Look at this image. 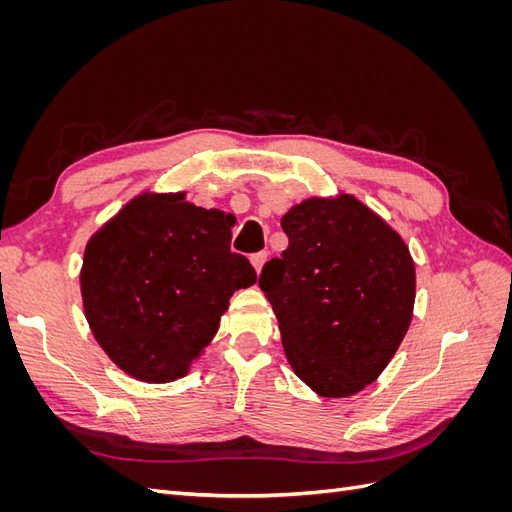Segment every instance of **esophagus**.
<instances>
[{
	"instance_id": "1",
	"label": "esophagus",
	"mask_w": 512,
	"mask_h": 512,
	"mask_svg": "<svg viewBox=\"0 0 512 512\" xmlns=\"http://www.w3.org/2000/svg\"><path fill=\"white\" fill-rule=\"evenodd\" d=\"M267 258H269V254H267V252H258V254H254V256L250 258V262H252V267L256 269V273H260V271H262V267H265Z\"/></svg>"
}]
</instances>
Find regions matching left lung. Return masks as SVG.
<instances>
[{
	"label": "left lung",
	"mask_w": 512,
	"mask_h": 512,
	"mask_svg": "<svg viewBox=\"0 0 512 512\" xmlns=\"http://www.w3.org/2000/svg\"><path fill=\"white\" fill-rule=\"evenodd\" d=\"M282 228L288 247L258 277L290 367L320 397L374 382L406 337L416 273L408 245L352 194L307 198Z\"/></svg>",
	"instance_id": "obj_1"
}]
</instances>
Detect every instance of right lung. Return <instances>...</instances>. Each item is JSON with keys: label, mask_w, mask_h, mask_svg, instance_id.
Segmentation results:
<instances>
[{"label": "right lung", "mask_w": 512, "mask_h": 512, "mask_svg": "<svg viewBox=\"0 0 512 512\" xmlns=\"http://www.w3.org/2000/svg\"><path fill=\"white\" fill-rule=\"evenodd\" d=\"M235 224L185 192H143L91 235L81 269L83 309L100 348L143 382L190 371L220 329L232 292L256 284L230 252Z\"/></svg>", "instance_id": "obj_1"}]
</instances>
